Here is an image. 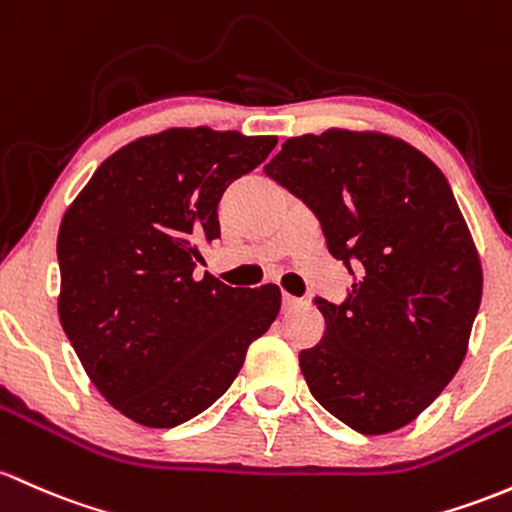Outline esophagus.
I'll list each match as a JSON object with an SVG mask.
<instances>
[{
  "instance_id": "34e87169",
  "label": "esophagus",
  "mask_w": 512,
  "mask_h": 512,
  "mask_svg": "<svg viewBox=\"0 0 512 512\" xmlns=\"http://www.w3.org/2000/svg\"><path fill=\"white\" fill-rule=\"evenodd\" d=\"M301 303V299H296V296H291V294H286L284 291V296H282V306H284V311H289V308H296Z\"/></svg>"
}]
</instances>
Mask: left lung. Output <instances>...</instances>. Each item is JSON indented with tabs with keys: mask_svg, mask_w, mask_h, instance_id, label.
<instances>
[{
	"mask_svg": "<svg viewBox=\"0 0 512 512\" xmlns=\"http://www.w3.org/2000/svg\"><path fill=\"white\" fill-rule=\"evenodd\" d=\"M265 174L356 267L345 303L316 299L325 335L299 355L313 398L362 435L413 423L462 367L484 289L445 174L406 140L345 128L289 138Z\"/></svg>",
	"mask_w": 512,
	"mask_h": 512,
	"instance_id": "left-lung-1",
	"label": "left lung"
}]
</instances>
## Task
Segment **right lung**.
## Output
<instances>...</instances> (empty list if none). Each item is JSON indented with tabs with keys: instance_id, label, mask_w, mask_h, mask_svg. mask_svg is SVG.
Instances as JSON below:
<instances>
[{
	"instance_id": "1",
	"label": "right lung",
	"mask_w": 512,
	"mask_h": 512,
	"mask_svg": "<svg viewBox=\"0 0 512 512\" xmlns=\"http://www.w3.org/2000/svg\"><path fill=\"white\" fill-rule=\"evenodd\" d=\"M274 136L167 128L106 157L58 233V316L84 372L145 428L187 423L221 398L277 318L279 286L233 289L204 272L218 201Z\"/></svg>"
}]
</instances>
